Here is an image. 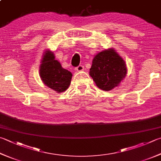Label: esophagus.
<instances>
[{
    "mask_svg": "<svg viewBox=\"0 0 161 161\" xmlns=\"http://www.w3.org/2000/svg\"><path fill=\"white\" fill-rule=\"evenodd\" d=\"M84 70V66L83 65H79L75 68V71H82Z\"/></svg>",
    "mask_w": 161,
    "mask_h": 161,
    "instance_id": "34e87169",
    "label": "esophagus"
}]
</instances>
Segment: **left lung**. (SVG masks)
<instances>
[{
  "instance_id": "1",
  "label": "left lung",
  "mask_w": 161,
  "mask_h": 161,
  "mask_svg": "<svg viewBox=\"0 0 161 161\" xmlns=\"http://www.w3.org/2000/svg\"><path fill=\"white\" fill-rule=\"evenodd\" d=\"M125 62L113 48L103 50L92 59L90 75L99 89L109 91L119 86L125 77Z\"/></svg>"
}]
</instances>
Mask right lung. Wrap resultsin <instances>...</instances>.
I'll use <instances>...</instances> for the list:
<instances>
[{"label":"right lung","instance_id":"add662e5","mask_svg":"<svg viewBox=\"0 0 161 161\" xmlns=\"http://www.w3.org/2000/svg\"><path fill=\"white\" fill-rule=\"evenodd\" d=\"M53 52L49 50L43 54L40 66V77L45 86L56 92H63L71 84L72 74L54 59Z\"/></svg>","mask_w":161,"mask_h":161}]
</instances>
